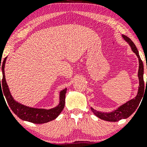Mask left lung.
Masks as SVG:
<instances>
[{
	"label": "left lung",
	"instance_id": "1",
	"mask_svg": "<svg viewBox=\"0 0 147 147\" xmlns=\"http://www.w3.org/2000/svg\"><path fill=\"white\" fill-rule=\"evenodd\" d=\"M123 38L129 43L131 46V50L138 57L139 60V70H138V79H139V87H138V94L135 98L128 101L125 104H122L119 107H118L116 110H115L110 113H104L101 111H97L91 107V111L97 117L100 118L103 120L108 121V122H117L122 119H126L131 116L135 111L137 109L138 106H139L144 92V82L143 75H144V65H143L142 61L141 60L140 57L139 55L137 48L133 42L128 36L125 35H122Z\"/></svg>",
	"mask_w": 147,
	"mask_h": 147
}]
</instances>
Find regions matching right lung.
I'll list each match as a JSON object with an SVG mask.
<instances>
[{
    "instance_id": "add662e5",
    "label": "right lung",
    "mask_w": 147,
    "mask_h": 147,
    "mask_svg": "<svg viewBox=\"0 0 147 147\" xmlns=\"http://www.w3.org/2000/svg\"><path fill=\"white\" fill-rule=\"evenodd\" d=\"M6 60L7 57L3 60L1 66L0 65V69L1 68L3 72L2 84H1L0 79V94L1 92L3 96H5L8 105L11 111L14 112V113L20 119L27 121V122L34 123V124H43V123H47L56 119L63 111L64 106H65V93H66L67 88L61 90L59 92V103L56 107L52 108V109H36V108L29 107V106L20 104L13 98L6 82L5 76V65Z\"/></svg>"
}]
</instances>
